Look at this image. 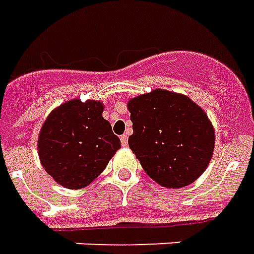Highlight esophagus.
Wrapping results in <instances>:
<instances>
[{
	"mask_svg": "<svg viewBox=\"0 0 254 254\" xmlns=\"http://www.w3.org/2000/svg\"><path fill=\"white\" fill-rule=\"evenodd\" d=\"M120 142H122V145H123V146H127V143H128V135H127V134L120 135Z\"/></svg>",
	"mask_w": 254,
	"mask_h": 254,
	"instance_id": "34e87169",
	"label": "esophagus"
}]
</instances>
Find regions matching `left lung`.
<instances>
[{"label": "left lung", "instance_id": "left-lung-1", "mask_svg": "<svg viewBox=\"0 0 254 254\" xmlns=\"http://www.w3.org/2000/svg\"><path fill=\"white\" fill-rule=\"evenodd\" d=\"M128 111L134 131L128 145L153 181L179 189L204 172L212 159L215 131L189 97L153 90L130 100Z\"/></svg>", "mask_w": 254, "mask_h": 254}]
</instances>
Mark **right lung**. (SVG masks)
<instances>
[{
    "mask_svg": "<svg viewBox=\"0 0 254 254\" xmlns=\"http://www.w3.org/2000/svg\"><path fill=\"white\" fill-rule=\"evenodd\" d=\"M100 101L72 100L50 113L38 138L39 159L57 183L78 190L105 170L120 139L102 118Z\"/></svg>",
    "mask_w": 254,
    "mask_h": 254,
    "instance_id": "right-lung-1",
    "label": "right lung"
}]
</instances>
